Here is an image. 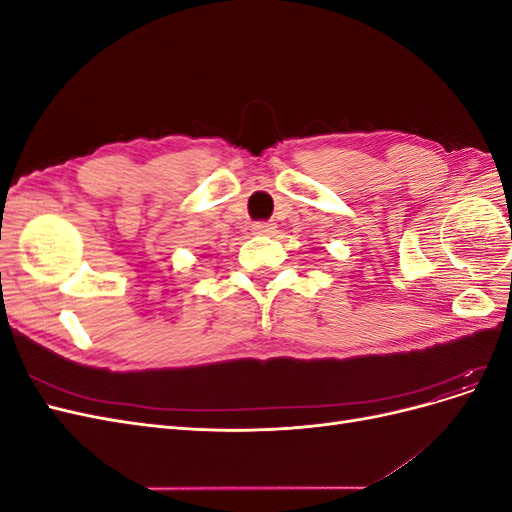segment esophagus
I'll return each instance as SVG.
<instances>
[{"instance_id":"1","label":"esophagus","mask_w":512,"mask_h":512,"mask_svg":"<svg viewBox=\"0 0 512 512\" xmlns=\"http://www.w3.org/2000/svg\"><path fill=\"white\" fill-rule=\"evenodd\" d=\"M275 228H277V226H275L273 222H256V224L252 226L254 235H273Z\"/></svg>"}]
</instances>
